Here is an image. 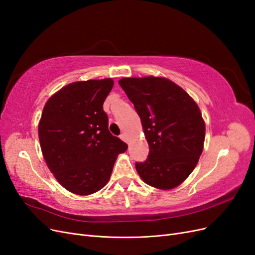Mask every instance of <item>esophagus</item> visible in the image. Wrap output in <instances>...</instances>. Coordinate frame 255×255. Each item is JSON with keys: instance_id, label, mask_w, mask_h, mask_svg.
<instances>
[{"instance_id": "34e87169", "label": "esophagus", "mask_w": 255, "mask_h": 255, "mask_svg": "<svg viewBox=\"0 0 255 255\" xmlns=\"http://www.w3.org/2000/svg\"><path fill=\"white\" fill-rule=\"evenodd\" d=\"M120 138H121V139H122L123 141L128 142V137H127V134H126V133H122V134L120 135Z\"/></svg>"}]
</instances>
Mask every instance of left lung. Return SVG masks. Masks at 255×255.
Listing matches in <instances>:
<instances>
[{
  "label": "left lung",
  "instance_id": "obj_1",
  "mask_svg": "<svg viewBox=\"0 0 255 255\" xmlns=\"http://www.w3.org/2000/svg\"><path fill=\"white\" fill-rule=\"evenodd\" d=\"M140 117L149 155L136 170L150 186L172 189L194 170L203 150L205 125L185 90L164 78L119 81Z\"/></svg>",
  "mask_w": 255,
  "mask_h": 255
}]
</instances>
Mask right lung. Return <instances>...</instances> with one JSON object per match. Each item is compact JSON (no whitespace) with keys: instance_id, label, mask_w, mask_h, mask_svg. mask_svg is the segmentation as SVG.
<instances>
[{"instance_id":"obj_1","label":"right lung","mask_w":255,"mask_h":255,"mask_svg":"<svg viewBox=\"0 0 255 255\" xmlns=\"http://www.w3.org/2000/svg\"><path fill=\"white\" fill-rule=\"evenodd\" d=\"M112 79L75 82L49 99L38 127L45 163L61 186L87 196L109 182L128 144L109 130L103 103Z\"/></svg>"}]
</instances>
